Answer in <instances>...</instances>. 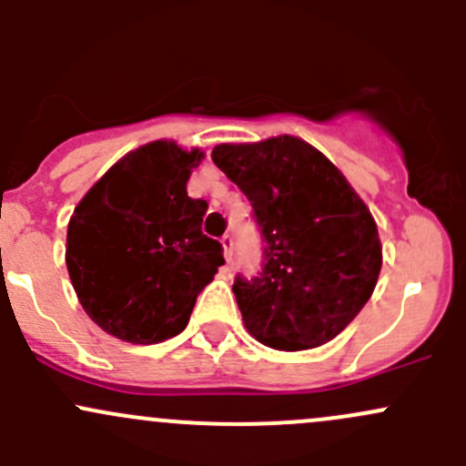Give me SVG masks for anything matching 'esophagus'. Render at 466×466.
Masks as SVG:
<instances>
[{
  "label": "esophagus",
  "instance_id": "34e87169",
  "mask_svg": "<svg viewBox=\"0 0 466 466\" xmlns=\"http://www.w3.org/2000/svg\"><path fill=\"white\" fill-rule=\"evenodd\" d=\"M220 246H223L225 259L232 261V237H229V234H225V237L220 238Z\"/></svg>",
  "mask_w": 466,
  "mask_h": 466
}]
</instances>
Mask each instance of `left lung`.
I'll list each match as a JSON object with an SVG mask.
<instances>
[{"label":"left lung","mask_w":466,"mask_h":466,"mask_svg":"<svg viewBox=\"0 0 466 466\" xmlns=\"http://www.w3.org/2000/svg\"><path fill=\"white\" fill-rule=\"evenodd\" d=\"M211 159L248 196L261 232V272L232 286L250 336L281 351L333 340L372 298L383 263L368 205L290 135L220 144Z\"/></svg>","instance_id":"obj_1"}]
</instances>
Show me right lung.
Masks as SVG:
<instances>
[{"label":"right lung","instance_id":"obj_1","mask_svg":"<svg viewBox=\"0 0 466 466\" xmlns=\"http://www.w3.org/2000/svg\"><path fill=\"white\" fill-rule=\"evenodd\" d=\"M203 157L167 139L139 146L69 218L65 261L78 302L119 340L155 345L177 336L225 263L223 246L200 229L207 203L187 196Z\"/></svg>","mask_w":466,"mask_h":466}]
</instances>
